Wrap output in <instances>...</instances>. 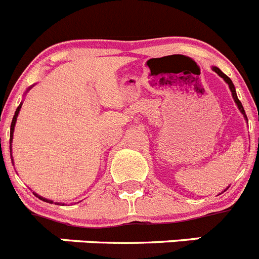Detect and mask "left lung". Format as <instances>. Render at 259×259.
<instances>
[{
	"label": "left lung",
	"mask_w": 259,
	"mask_h": 259,
	"mask_svg": "<svg viewBox=\"0 0 259 259\" xmlns=\"http://www.w3.org/2000/svg\"><path fill=\"white\" fill-rule=\"evenodd\" d=\"M211 68H212V71H215V72H217V74H218L219 76H221L222 79H223L224 81H226V83L228 84V87H230V91H231V93H232L233 101H235V104L237 105V107H239V110H240V113H241L242 115H244V118H245V120H248V118H246V114H245V110H244V107H242L241 102H240V100H239V98H237V95H236V89H235V85H233L232 80H231L230 77L227 76V75H226V74H223V72H222V71L219 70L218 67H215V66H212Z\"/></svg>",
	"instance_id": "8db88e82"
}]
</instances>
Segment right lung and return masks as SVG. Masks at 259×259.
<instances>
[{"instance_id": "add662e5", "label": "right lung", "mask_w": 259, "mask_h": 259, "mask_svg": "<svg viewBox=\"0 0 259 259\" xmlns=\"http://www.w3.org/2000/svg\"><path fill=\"white\" fill-rule=\"evenodd\" d=\"M29 89H31V87H29ZM22 102H20V105L19 106H18V109H17V111H15V114H14V118H13V122H11V125H10V157H11V162H13V164H14V159H13V154H11V153H13V148H11V143H13V136H14V128H15V123H17V118H18V114H19V111H20V109H22ZM35 196H37L38 198H40V200H42V201H45V202H49V203H54L53 202L52 200H48V198H45V197H41V196H38L37 193H35ZM57 205H59V202H56Z\"/></svg>"}]
</instances>
